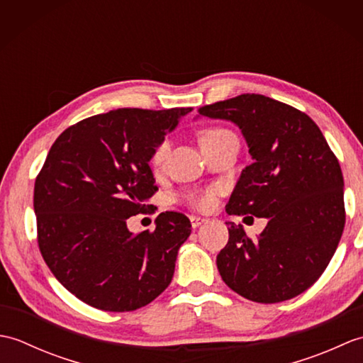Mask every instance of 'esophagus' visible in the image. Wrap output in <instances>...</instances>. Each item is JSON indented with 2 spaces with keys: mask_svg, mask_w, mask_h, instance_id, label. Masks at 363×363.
<instances>
[{
  "mask_svg": "<svg viewBox=\"0 0 363 363\" xmlns=\"http://www.w3.org/2000/svg\"><path fill=\"white\" fill-rule=\"evenodd\" d=\"M204 223H207V218H203V217H195V215H191L190 217V225L194 229L199 228L201 225H204Z\"/></svg>",
  "mask_w": 363,
  "mask_h": 363,
  "instance_id": "34e87169",
  "label": "esophagus"
}]
</instances>
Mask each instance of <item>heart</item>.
Listing matches in <instances>:
<instances>
[{
	"label": "heart",
	"instance_id": "heart-1",
	"mask_svg": "<svg viewBox=\"0 0 363 363\" xmlns=\"http://www.w3.org/2000/svg\"><path fill=\"white\" fill-rule=\"evenodd\" d=\"M233 134L229 129L226 128H221V126H212V128H207L201 133V146L207 145V143H212V142H217L220 140L221 137ZM169 152V142L168 138H164V140L159 142L156 148L152 151V156H151V164L154 167H160L164 165V162L167 160V156ZM215 198H217V191L213 189L211 190H206L201 191V194H195V195H190L189 196V203L190 206H194L195 209L198 211H209L213 207L215 204Z\"/></svg>",
	"mask_w": 363,
	"mask_h": 363
}]
</instances>
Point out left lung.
Instances as JSON below:
<instances>
[{
    "mask_svg": "<svg viewBox=\"0 0 363 363\" xmlns=\"http://www.w3.org/2000/svg\"><path fill=\"white\" fill-rule=\"evenodd\" d=\"M242 129L254 162L226 204L229 215L268 218L256 238L228 223L217 267L229 289L256 303H281L318 281L345 228L343 174L315 121L295 107L243 94L199 107Z\"/></svg>",
    "mask_w": 363,
    "mask_h": 363,
    "instance_id": "left-lung-1",
    "label": "left lung"
}]
</instances>
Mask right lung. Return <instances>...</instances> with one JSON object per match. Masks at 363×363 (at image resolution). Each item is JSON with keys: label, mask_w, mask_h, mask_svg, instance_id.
I'll return each instance as SVG.
<instances>
[{"label": "right lung", "mask_w": 363, "mask_h": 363, "mask_svg": "<svg viewBox=\"0 0 363 363\" xmlns=\"http://www.w3.org/2000/svg\"><path fill=\"white\" fill-rule=\"evenodd\" d=\"M190 111L125 107L78 121L52 143L34 186L37 243L56 279L86 304L130 312L172 282L190 220L167 211L138 234L126 221L150 209L159 190L152 151Z\"/></svg>", "instance_id": "right-lung-1"}]
</instances>
